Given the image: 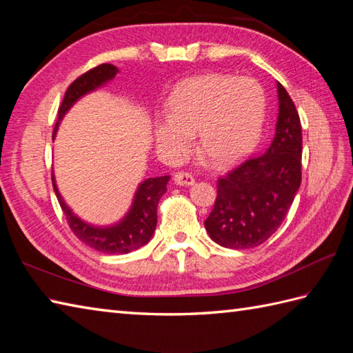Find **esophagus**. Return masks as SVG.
Masks as SVG:
<instances>
[{
    "mask_svg": "<svg viewBox=\"0 0 353 353\" xmlns=\"http://www.w3.org/2000/svg\"><path fill=\"white\" fill-rule=\"evenodd\" d=\"M172 181H174L176 185L181 186H190L194 183V177L190 174V172H183V171H177L172 176Z\"/></svg>",
    "mask_w": 353,
    "mask_h": 353,
    "instance_id": "esophagus-1",
    "label": "esophagus"
}]
</instances>
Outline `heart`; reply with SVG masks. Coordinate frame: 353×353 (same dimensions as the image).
<instances>
[{"label": "heart", "mask_w": 353, "mask_h": 353, "mask_svg": "<svg viewBox=\"0 0 353 353\" xmlns=\"http://www.w3.org/2000/svg\"><path fill=\"white\" fill-rule=\"evenodd\" d=\"M265 117V92L256 80L206 74L183 81L170 100V115L156 119V138L182 157L197 133L200 154L215 167L238 161L256 144Z\"/></svg>", "instance_id": "obj_1"}]
</instances>
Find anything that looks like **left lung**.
<instances>
[{
  "label": "left lung",
  "instance_id": "8db88e82",
  "mask_svg": "<svg viewBox=\"0 0 353 353\" xmlns=\"http://www.w3.org/2000/svg\"><path fill=\"white\" fill-rule=\"evenodd\" d=\"M276 134L264 154L253 156L216 181L205 228L216 244L252 249L283 223L302 182V125L294 101L277 81Z\"/></svg>",
  "mask_w": 353,
  "mask_h": 353
}]
</instances>
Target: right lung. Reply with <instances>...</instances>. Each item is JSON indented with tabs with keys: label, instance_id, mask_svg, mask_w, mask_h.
<instances>
[{
	"label": "right lung",
	"instance_id": "add662e5",
	"mask_svg": "<svg viewBox=\"0 0 353 353\" xmlns=\"http://www.w3.org/2000/svg\"><path fill=\"white\" fill-rule=\"evenodd\" d=\"M118 72L117 66L110 63H101L95 68L86 71L77 77L72 83L68 86L62 100L61 108H59L57 115V124L52 132L54 137L59 127V121L66 114L74 103H76L81 95L94 91L99 86H101L106 81L112 80ZM170 181V176H161L147 179V181L139 185L134 196L133 205L130 208L129 214L124 216L121 223L115 224L110 228H94L89 226L85 221L77 219L72 214L71 209L65 205L63 199L57 191V186L54 182V176H52V188L57 196L59 203H61L62 211L66 216L72 234L76 235L80 241H83L92 249L99 250L101 253L109 254H124L133 250H138L139 247L147 244L152 238L153 232L156 229L157 223V205H159L161 197L167 191V183Z\"/></svg>",
	"mask_w": 353,
	"mask_h": 353
}]
</instances>
